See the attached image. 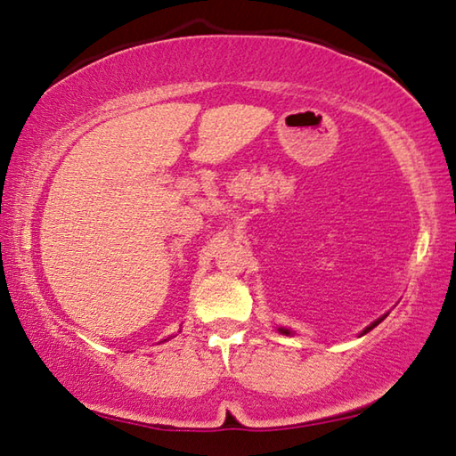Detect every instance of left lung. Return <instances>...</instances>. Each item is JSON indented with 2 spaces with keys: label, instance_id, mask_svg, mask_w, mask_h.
<instances>
[{
  "label": "left lung",
  "instance_id": "1",
  "mask_svg": "<svg viewBox=\"0 0 456 456\" xmlns=\"http://www.w3.org/2000/svg\"><path fill=\"white\" fill-rule=\"evenodd\" d=\"M384 318H386V315H384ZM384 318H380V320H376L374 323H372V326H368L366 330H364V334H366V331H370V330H372V328H376L378 326V323H380ZM280 331H281V334H289V331L288 330H283V328H280Z\"/></svg>",
  "mask_w": 456,
  "mask_h": 456
}]
</instances>
